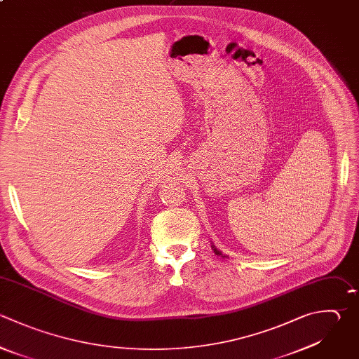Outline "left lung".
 Wrapping results in <instances>:
<instances>
[{
    "mask_svg": "<svg viewBox=\"0 0 359 359\" xmlns=\"http://www.w3.org/2000/svg\"><path fill=\"white\" fill-rule=\"evenodd\" d=\"M212 248H213V251H215V252H216V254H217V255H222V254H220V252H219V251H217V250H216V248H215V247H212Z\"/></svg>",
    "mask_w": 359,
    "mask_h": 359,
    "instance_id": "left-lung-1",
    "label": "left lung"
}]
</instances>
